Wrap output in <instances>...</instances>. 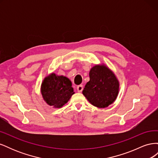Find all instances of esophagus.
Instances as JSON below:
<instances>
[{"mask_svg":"<svg viewBox=\"0 0 158 158\" xmlns=\"http://www.w3.org/2000/svg\"><path fill=\"white\" fill-rule=\"evenodd\" d=\"M77 90H78V92H82V90H83V85H78V86H77Z\"/></svg>","mask_w":158,"mask_h":158,"instance_id":"1","label":"esophagus"}]
</instances>
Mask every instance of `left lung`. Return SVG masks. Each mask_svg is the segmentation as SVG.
I'll use <instances>...</instances> for the list:
<instances>
[{"label": "left lung", "mask_w": 158, "mask_h": 158, "mask_svg": "<svg viewBox=\"0 0 158 158\" xmlns=\"http://www.w3.org/2000/svg\"><path fill=\"white\" fill-rule=\"evenodd\" d=\"M89 81L82 94L94 106L106 108L117 99L119 82L113 72L104 64H95L90 69Z\"/></svg>", "instance_id": "left-lung-1"}]
</instances>
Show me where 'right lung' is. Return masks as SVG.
Here are the masks:
<instances>
[{"label": "right lung", "mask_w": 158, "mask_h": 158, "mask_svg": "<svg viewBox=\"0 0 158 158\" xmlns=\"http://www.w3.org/2000/svg\"><path fill=\"white\" fill-rule=\"evenodd\" d=\"M44 101L54 108H60L67 103L74 92L71 81L66 76L51 73L44 78L41 85Z\"/></svg>", "instance_id": "obj_1"}]
</instances>
